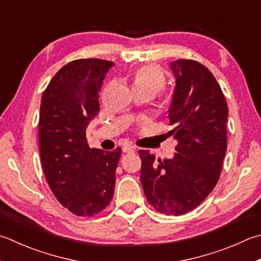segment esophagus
<instances>
[{
  "mask_svg": "<svg viewBox=\"0 0 261 261\" xmlns=\"http://www.w3.org/2000/svg\"><path fill=\"white\" fill-rule=\"evenodd\" d=\"M123 151L127 152V154H131V152L136 151V148L130 147V146H125V147H123Z\"/></svg>",
  "mask_w": 261,
  "mask_h": 261,
  "instance_id": "34e87169",
  "label": "esophagus"
}]
</instances>
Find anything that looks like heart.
Returning a JSON list of instances; mask_svg holds the SVG:
<instances>
[{
	"instance_id": "b5f03b06",
	"label": "heart",
	"mask_w": 261,
	"mask_h": 261,
	"mask_svg": "<svg viewBox=\"0 0 261 261\" xmlns=\"http://www.w3.org/2000/svg\"><path fill=\"white\" fill-rule=\"evenodd\" d=\"M132 83L135 90H148L155 95L164 87L165 76L156 66L145 65L135 71Z\"/></svg>"
}]
</instances>
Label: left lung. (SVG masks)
Returning <instances> with one entry per match:
<instances>
[{
	"label": "left lung",
	"instance_id": "obj_1",
	"mask_svg": "<svg viewBox=\"0 0 261 261\" xmlns=\"http://www.w3.org/2000/svg\"><path fill=\"white\" fill-rule=\"evenodd\" d=\"M175 87L167 114L177 141L173 158L155 161L139 150L140 180L157 212L178 216L195 209L215 188L226 152L228 109L215 76L191 60L168 64Z\"/></svg>",
	"mask_w": 261,
	"mask_h": 261
}]
</instances>
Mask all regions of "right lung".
Returning a JSON list of instances; mask_svg holds the SVG:
<instances>
[{
	"label": "right lung",
	"mask_w": 261,
	"mask_h": 261,
	"mask_svg": "<svg viewBox=\"0 0 261 261\" xmlns=\"http://www.w3.org/2000/svg\"><path fill=\"white\" fill-rule=\"evenodd\" d=\"M114 65L100 59L65 64L44 91L39 114V151L50 190L76 216H94L113 198L121 148H90L89 122L99 113V89Z\"/></svg>",
	"instance_id": "right-lung-1"
}]
</instances>
